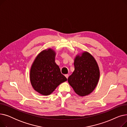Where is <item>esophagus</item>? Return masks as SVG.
<instances>
[{
  "label": "esophagus",
  "mask_w": 127,
  "mask_h": 127,
  "mask_svg": "<svg viewBox=\"0 0 127 127\" xmlns=\"http://www.w3.org/2000/svg\"><path fill=\"white\" fill-rule=\"evenodd\" d=\"M65 76L66 77V78H67V79H68V76H69V75H68V74H65Z\"/></svg>",
  "instance_id": "esophagus-1"
}]
</instances>
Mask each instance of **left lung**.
Masks as SVG:
<instances>
[{"mask_svg": "<svg viewBox=\"0 0 127 127\" xmlns=\"http://www.w3.org/2000/svg\"><path fill=\"white\" fill-rule=\"evenodd\" d=\"M75 70L68 82L77 95L85 96L95 90L100 78V70L96 60L90 53L83 51L74 59Z\"/></svg>", "mask_w": 127, "mask_h": 127, "instance_id": "8db88e82", "label": "left lung"}]
</instances>
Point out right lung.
I'll use <instances>...</instances> for the list:
<instances>
[{
  "instance_id": "obj_1",
  "label": "right lung",
  "mask_w": 127,
  "mask_h": 127,
  "mask_svg": "<svg viewBox=\"0 0 127 127\" xmlns=\"http://www.w3.org/2000/svg\"><path fill=\"white\" fill-rule=\"evenodd\" d=\"M56 53L52 48L43 50L33 61L30 70L32 88L44 96L51 94L58 86L67 81L55 62Z\"/></svg>"
}]
</instances>
